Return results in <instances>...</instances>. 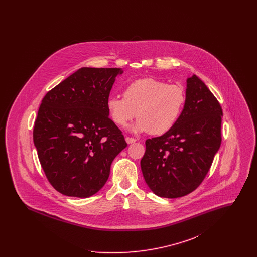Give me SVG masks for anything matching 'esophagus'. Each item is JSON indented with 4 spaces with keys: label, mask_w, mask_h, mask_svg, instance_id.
I'll use <instances>...</instances> for the list:
<instances>
[{
    "label": "esophagus",
    "mask_w": 257,
    "mask_h": 257,
    "mask_svg": "<svg viewBox=\"0 0 257 257\" xmlns=\"http://www.w3.org/2000/svg\"><path fill=\"white\" fill-rule=\"evenodd\" d=\"M125 140H126L127 144H132V143H135V142H136V139H135V138H132V137H126V138H125Z\"/></svg>",
    "instance_id": "obj_1"
}]
</instances>
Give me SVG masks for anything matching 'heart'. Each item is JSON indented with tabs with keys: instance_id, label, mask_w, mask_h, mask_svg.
Segmentation results:
<instances>
[{
	"instance_id": "b5f03b06",
	"label": "heart",
	"mask_w": 257,
	"mask_h": 257,
	"mask_svg": "<svg viewBox=\"0 0 257 257\" xmlns=\"http://www.w3.org/2000/svg\"><path fill=\"white\" fill-rule=\"evenodd\" d=\"M123 98L110 96L107 110L111 120L125 127L135 116L137 132L163 135L178 121L186 102L183 86L153 78L134 81L123 89Z\"/></svg>"
}]
</instances>
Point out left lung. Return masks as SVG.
Segmentation results:
<instances>
[{"label":"left lung","instance_id":"obj_1","mask_svg":"<svg viewBox=\"0 0 257 257\" xmlns=\"http://www.w3.org/2000/svg\"><path fill=\"white\" fill-rule=\"evenodd\" d=\"M220 102L196 76L187 80L186 102L175 126L147 139L141 161L148 187L157 196H186L202 183L221 143Z\"/></svg>","mask_w":257,"mask_h":257}]
</instances>
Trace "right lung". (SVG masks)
Wrapping results in <instances>:
<instances>
[{"label":"right lung","instance_id":"add662e5","mask_svg":"<svg viewBox=\"0 0 257 257\" xmlns=\"http://www.w3.org/2000/svg\"><path fill=\"white\" fill-rule=\"evenodd\" d=\"M122 72L82 67L42 99L34 143L48 181L64 196L96 194L109 178L111 162L127 147L107 110L111 86Z\"/></svg>","mask_w":257,"mask_h":257}]
</instances>
